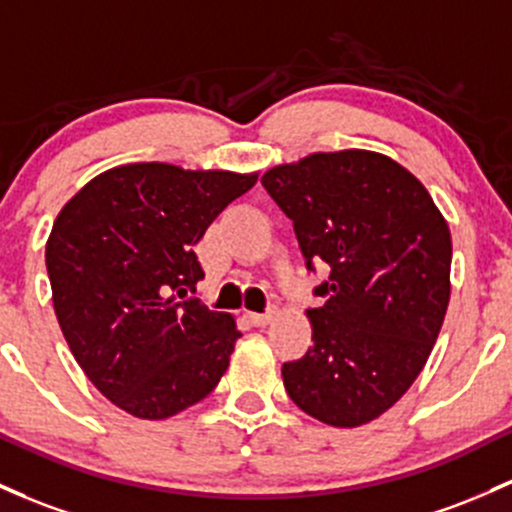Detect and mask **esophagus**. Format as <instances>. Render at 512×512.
Listing matches in <instances>:
<instances>
[{
    "instance_id": "1",
    "label": "esophagus",
    "mask_w": 512,
    "mask_h": 512,
    "mask_svg": "<svg viewBox=\"0 0 512 512\" xmlns=\"http://www.w3.org/2000/svg\"><path fill=\"white\" fill-rule=\"evenodd\" d=\"M272 318H274V311H267V313H250L252 325H257V328H265V325L272 323Z\"/></svg>"
}]
</instances>
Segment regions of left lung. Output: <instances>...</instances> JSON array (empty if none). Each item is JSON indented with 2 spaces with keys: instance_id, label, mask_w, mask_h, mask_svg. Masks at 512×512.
<instances>
[{
  "instance_id": "8db88e82",
  "label": "left lung",
  "mask_w": 512,
  "mask_h": 512,
  "mask_svg": "<svg viewBox=\"0 0 512 512\" xmlns=\"http://www.w3.org/2000/svg\"><path fill=\"white\" fill-rule=\"evenodd\" d=\"M294 221L306 267L325 262L308 308L313 347L282 367L303 413L357 428L386 413L423 372L449 303L452 235L428 189L372 150L313 153L262 174Z\"/></svg>"
}]
</instances>
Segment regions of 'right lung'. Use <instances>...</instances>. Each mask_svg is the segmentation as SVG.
<instances>
[{
    "instance_id": "1",
    "label": "right lung",
    "mask_w": 512,
    "mask_h": 512,
    "mask_svg": "<svg viewBox=\"0 0 512 512\" xmlns=\"http://www.w3.org/2000/svg\"><path fill=\"white\" fill-rule=\"evenodd\" d=\"M257 172L133 162L72 196L46 243L53 308L87 379L121 411L165 420L226 374L240 330L187 291L204 279L194 245Z\"/></svg>"
}]
</instances>
